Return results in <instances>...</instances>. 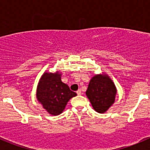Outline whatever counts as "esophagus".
<instances>
[{"label": "esophagus", "instance_id": "obj_1", "mask_svg": "<svg viewBox=\"0 0 150 150\" xmlns=\"http://www.w3.org/2000/svg\"><path fill=\"white\" fill-rule=\"evenodd\" d=\"M76 93H77V95H82V91H81V90H80V89L77 90V91H76Z\"/></svg>", "mask_w": 150, "mask_h": 150}]
</instances>
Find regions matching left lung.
<instances>
[{"mask_svg":"<svg viewBox=\"0 0 150 150\" xmlns=\"http://www.w3.org/2000/svg\"><path fill=\"white\" fill-rule=\"evenodd\" d=\"M86 94L94 110L104 113L114 103L116 89L107 75H96L90 80Z\"/></svg>","mask_w":150,"mask_h":150,"instance_id":"left-lung-1","label":"left lung"}]
</instances>
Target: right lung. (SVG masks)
<instances>
[{
    "label": "right lung",
    "instance_id": "obj_1",
    "mask_svg": "<svg viewBox=\"0 0 150 150\" xmlns=\"http://www.w3.org/2000/svg\"><path fill=\"white\" fill-rule=\"evenodd\" d=\"M69 86L61 80V74L45 73L39 82L37 90V98L43 108L51 115L57 116L62 113L68 100L76 96Z\"/></svg>",
    "mask_w": 150,
    "mask_h": 150
}]
</instances>
